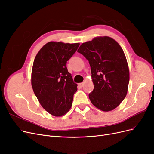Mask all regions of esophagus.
Returning a JSON list of instances; mask_svg holds the SVG:
<instances>
[{"mask_svg": "<svg viewBox=\"0 0 154 154\" xmlns=\"http://www.w3.org/2000/svg\"><path fill=\"white\" fill-rule=\"evenodd\" d=\"M83 85H84V83H83V82L80 83H79V86H80V87H82L83 86Z\"/></svg>", "mask_w": 154, "mask_h": 154, "instance_id": "1", "label": "esophagus"}]
</instances>
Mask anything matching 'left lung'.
Masks as SVG:
<instances>
[{
    "instance_id": "obj_1",
    "label": "left lung",
    "mask_w": 154,
    "mask_h": 154,
    "mask_svg": "<svg viewBox=\"0 0 154 154\" xmlns=\"http://www.w3.org/2000/svg\"><path fill=\"white\" fill-rule=\"evenodd\" d=\"M88 60L94 89L88 94L93 105L112 110L127 96L130 74L127 58L119 44L109 36L83 43L78 49Z\"/></svg>"
}]
</instances>
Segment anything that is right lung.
<instances>
[{"label": "right lung", "mask_w": 154, "mask_h": 154, "mask_svg": "<svg viewBox=\"0 0 154 154\" xmlns=\"http://www.w3.org/2000/svg\"><path fill=\"white\" fill-rule=\"evenodd\" d=\"M79 45V43L49 42L35 58L31 72L32 90L42 106L53 116H63L72 106L78 85L66 63Z\"/></svg>", "instance_id": "obj_1"}]
</instances>
